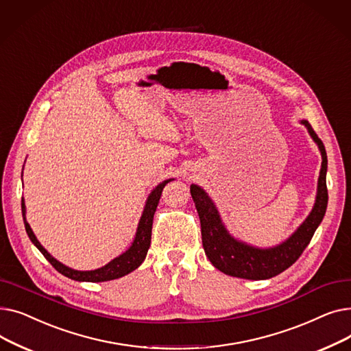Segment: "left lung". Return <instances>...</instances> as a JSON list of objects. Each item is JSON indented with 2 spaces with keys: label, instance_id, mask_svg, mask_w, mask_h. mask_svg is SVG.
<instances>
[{
  "label": "left lung",
  "instance_id": "1",
  "mask_svg": "<svg viewBox=\"0 0 351 351\" xmlns=\"http://www.w3.org/2000/svg\"><path fill=\"white\" fill-rule=\"evenodd\" d=\"M311 139L316 142L322 154V168L317 180L315 206L303 223L294 230L285 242L273 247H256L239 241L229 233L212 197L204 188L191 185V195L200 219L202 243L210 263L225 274L239 279L265 280L280 274L296 262L310 243L313 234L322 223L327 209V154L320 138L313 131L307 121H300Z\"/></svg>",
  "mask_w": 351,
  "mask_h": 351
}]
</instances>
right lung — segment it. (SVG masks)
<instances>
[{"instance_id": "1", "label": "right lung", "mask_w": 351, "mask_h": 351, "mask_svg": "<svg viewBox=\"0 0 351 351\" xmlns=\"http://www.w3.org/2000/svg\"><path fill=\"white\" fill-rule=\"evenodd\" d=\"M171 180H173V179H166V180L160 182L159 185L149 193V196H147V199L145 202V206H143L142 216L139 219L138 229H136L132 245L129 246L122 254L117 256L115 259H112L109 263H106L105 266H102L99 269H95V270H75V269H71V267L62 265L60 261L55 259L53 256H51L45 250V247L38 242V239H36L31 226L27 222V217H25L27 209H25L24 197H23L21 209H23V217H24V225H25L27 234L31 239V242L34 243V246H36V249H38L44 254L45 259L55 269H57L61 274L66 276V278H69L72 280L97 283V282H108V280L119 279V278H122V276L138 269L142 265V262L145 261L147 249H149V246H151L154 215H155V210L158 208L159 199L162 196V191L166 186V183H169Z\"/></svg>"}]
</instances>
